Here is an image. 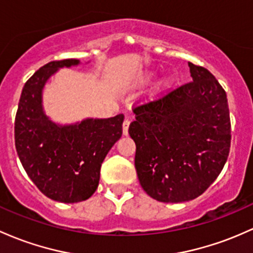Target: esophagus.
Here are the masks:
<instances>
[{"mask_svg": "<svg viewBox=\"0 0 253 253\" xmlns=\"http://www.w3.org/2000/svg\"><path fill=\"white\" fill-rule=\"evenodd\" d=\"M129 124H131V121H129L128 119H125L124 124H122V133H124V135H128Z\"/></svg>", "mask_w": 253, "mask_h": 253, "instance_id": "obj_1", "label": "esophagus"}]
</instances>
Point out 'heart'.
<instances>
[{"label":"heart","instance_id":"obj_1","mask_svg":"<svg viewBox=\"0 0 253 253\" xmlns=\"http://www.w3.org/2000/svg\"><path fill=\"white\" fill-rule=\"evenodd\" d=\"M152 77H154V73H152V72H145L144 76L141 77V83L149 82ZM171 85H173V77L169 76V74H165V76L160 77L156 80L154 86H152V90L150 91L148 98L150 101H155V99L161 98V97L168 92V90L171 87Z\"/></svg>","mask_w":253,"mask_h":253}]
</instances>
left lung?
<instances>
[{
  "label": "left lung",
  "instance_id": "left-lung-1",
  "mask_svg": "<svg viewBox=\"0 0 253 253\" xmlns=\"http://www.w3.org/2000/svg\"><path fill=\"white\" fill-rule=\"evenodd\" d=\"M192 83L134 109L128 133L143 190L163 203L201 196L221 173L230 148L226 91L204 67L188 62Z\"/></svg>",
  "mask_w": 253,
  "mask_h": 253
}]
</instances>
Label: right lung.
Wrapping results in <instances>:
<instances>
[{"instance_id":"right-lung-1","label":"right lung","mask_w":253,"mask_h":253,"mask_svg":"<svg viewBox=\"0 0 253 253\" xmlns=\"http://www.w3.org/2000/svg\"><path fill=\"white\" fill-rule=\"evenodd\" d=\"M79 65V60L68 59L38 69L24 86L14 127L25 171L42 193L61 203H78L95 193L102 163L122 135V114L65 125L45 114L43 90L48 80L61 68Z\"/></svg>"}]
</instances>
